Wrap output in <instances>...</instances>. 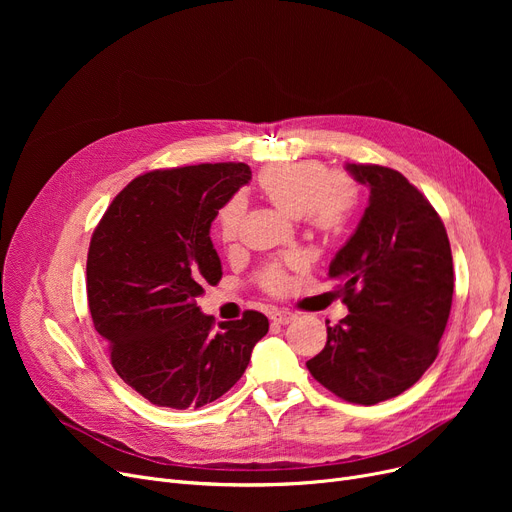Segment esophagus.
Masks as SVG:
<instances>
[{"mask_svg":"<svg viewBox=\"0 0 512 512\" xmlns=\"http://www.w3.org/2000/svg\"><path fill=\"white\" fill-rule=\"evenodd\" d=\"M297 317L294 315L292 311H288V309H274L272 311V319L276 321V324H282V326H286V324H290V321Z\"/></svg>","mask_w":512,"mask_h":512,"instance_id":"1","label":"esophagus"}]
</instances>
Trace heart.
I'll list each match as a JSON object with an SVG mask.
<instances>
[{
  "instance_id": "obj_1",
  "label": "heart",
  "mask_w": 512,
  "mask_h": 512,
  "mask_svg": "<svg viewBox=\"0 0 512 512\" xmlns=\"http://www.w3.org/2000/svg\"><path fill=\"white\" fill-rule=\"evenodd\" d=\"M257 186L282 215L286 218L303 215L307 226L321 234H332L342 228L357 197L351 178L340 172L326 174V168L311 159L265 168L257 178ZM240 218L242 201L234 197L218 215V234L224 242H232L238 236ZM259 282L265 288L278 290L284 284L282 265H265L259 272Z\"/></svg>"
}]
</instances>
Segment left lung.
Listing matches in <instances>:
<instances>
[{
  "label": "left lung",
  "instance_id": "left-lung-1",
  "mask_svg": "<svg viewBox=\"0 0 512 512\" xmlns=\"http://www.w3.org/2000/svg\"><path fill=\"white\" fill-rule=\"evenodd\" d=\"M346 170L371 191L328 272L348 315L328 326L324 351L307 369L338 398L378 405L409 390L438 357L452 305V253L438 211L400 172L375 164Z\"/></svg>",
  "mask_w": 512,
  "mask_h": 512
}]
</instances>
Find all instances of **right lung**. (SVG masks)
Segmentation results:
<instances>
[{
	"mask_svg": "<svg viewBox=\"0 0 512 512\" xmlns=\"http://www.w3.org/2000/svg\"><path fill=\"white\" fill-rule=\"evenodd\" d=\"M249 180L234 161L153 170L122 188L93 232V326L116 373L157 407L199 409L226 394L270 330L259 311L215 328L197 307L222 278L211 222Z\"/></svg>",
	"mask_w": 512,
	"mask_h": 512,
	"instance_id": "1",
	"label": "right lung"
}]
</instances>
